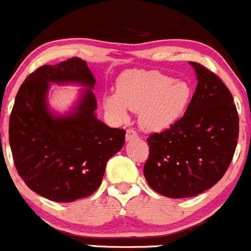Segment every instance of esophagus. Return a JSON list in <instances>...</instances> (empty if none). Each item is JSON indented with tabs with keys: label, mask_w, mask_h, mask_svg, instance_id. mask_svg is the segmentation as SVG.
I'll list each match as a JSON object with an SVG mask.
<instances>
[{
	"label": "esophagus",
	"mask_w": 251,
	"mask_h": 251,
	"mask_svg": "<svg viewBox=\"0 0 251 251\" xmlns=\"http://www.w3.org/2000/svg\"><path fill=\"white\" fill-rule=\"evenodd\" d=\"M126 138H127V140H132V139H135V138H138L137 130L133 129V128H129V129H127V134H126Z\"/></svg>",
	"instance_id": "esophagus-1"
}]
</instances>
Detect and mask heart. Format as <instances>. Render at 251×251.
<instances>
[{
  "instance_id": "1",
  "label": "heart",
  "mask_w": 251,
  "mask_h": 251,
  "mask_svg": "<svg viewBox=\"0 0 251 251\" xmlns=\"http://www.w3.org/2000/svg\"><path fill=\"white\" fill-rule=\"evenodd\" d=\"M117 96H107L104 106L118 118L127 117V108L139 112V122L148 130L171 127L185 113L192 97L186 81H175L156 70H133L117 81Z\"/></svg>"
}]
</instances>
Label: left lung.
Here are the masks:
<instances>
[{"label":"left lung","mask_w":251,"mask_h":251,"mask_svg":"<svg viewBox=\"0 0 251 251\" xmlns=\"http://www.w3.org/2000/svg\"><path fill=\"white\" fill-rule=\"evenodd\" d=\"M190 64L199 82L185 114L147 139L144 176L152 190L170 199L193 197L216 185L230 165L239 137L228 87L206 66Z\"/></svg>","instance_id":"1"}]
</instances>
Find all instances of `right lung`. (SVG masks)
<instances>
[{"label": "right lung", "mask_w": 251, "mask_h": 251, "mask_svg": "<svg viewBox=\"0 0 251 251\" xmlns=\"http://www.w3.org/2000/svg\"><path fill=\"white\" fill-rule=\"evenodd\" d=\"M95 81L86 61L71 58L38 68L17 92L8 129L14 166L25 185L45 199L73 202L92 195L107 161L123 147L126 130L96 118L91 90L75 113L55 118L48 112L49 82H80L92 88Z\"/></svg>", "instance_id": "obj_1"}]
</instances>
